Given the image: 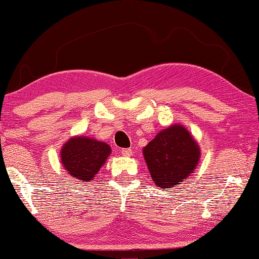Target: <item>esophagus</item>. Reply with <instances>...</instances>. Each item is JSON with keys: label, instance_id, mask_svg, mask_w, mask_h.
I'll return each mask as SVG.
<instances>
[{"label": "esophagus", "instance_id": "obj_1", "mask_svg": "<svg viewBox=\"0 0 259 259\" xmlns=\"http://www.w3.org/2000/svg\"><path fill=\"white\" fill-rule=\"evenodd\" d=\"M121 154L123 156H131L133 155V150L131 148H122Z\"/></svg>", "mask_w": 259, "mask_h": 259}]
</instances>
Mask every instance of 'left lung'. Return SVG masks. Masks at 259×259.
Segmentation results:
<instances>
[{"label": "left lung", "mask_w": 259, "mask_h": 259, "mask_svg": "<svg viewBox=\"0 0 259 259\" xmlns=\"http://www.w3.org/2000/svg\"><path fill=\"white\" fill-rule=\"evenodd\" d=\"M143 155L155 185L169 191L193 174L201 150L190 131L176 123L161 130L143 148Z\"/></svg>", "instance_id": "8db88e82"}]
</instances>
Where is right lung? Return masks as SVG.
Segmentation results:
<instances>
[{"label":"right lung","mask_w":259,"mask_h":259,"mask_svg":"<svg viewBox=\"0 0 259 259\" xmlns=\"http://www.w3.org/2000/svg\"><path fill=\"white\" fill-rule=\"evenodd\" d=\"M112 148L105 142L87 136H74L60 150L64 169L75 181L89 183L105 164Z\"/></svg>","instance_id":"1"}]
</instances>
